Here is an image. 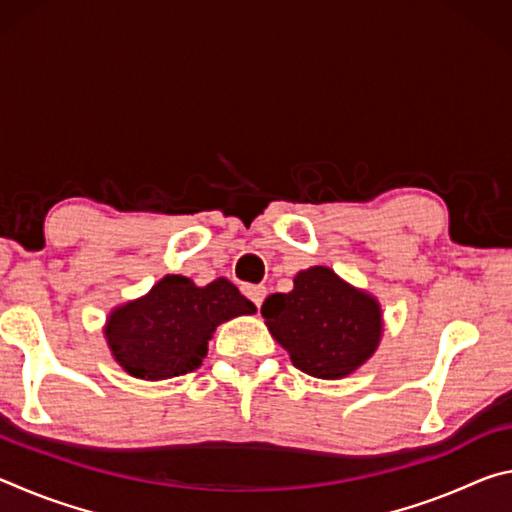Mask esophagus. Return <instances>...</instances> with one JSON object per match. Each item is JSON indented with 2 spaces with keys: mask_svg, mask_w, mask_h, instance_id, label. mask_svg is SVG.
I'll return each instance as SVG.
<instances>
[{
  "mask_svg": "<svg viewBox=\"0 0 512 512\" xmlns=\"http://www.w3.org/2000/svg\"><path fill=\"white\" fill-rule=\"evenodd\" d=\"M244 293L250 298V302H253L255 307H262V302L266 298V287H264V284H246Z\"/></svg>",
  "mask_w": 512,
  "mask_h": 512,
  "instance_id": "esophagus-1",
  "label": "esophagus"
}]
</instances>
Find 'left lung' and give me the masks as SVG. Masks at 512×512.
Here are the masks:
<instances>
[{
    "label": "left lung",
    "instance_id": "8db88e82",
    "mask_svg": "<svg viewBox=\"0 0 512 512\" xmlns=\"http://www.w3.org/2000/svg\"><path fill=\"white\" fill-rule=\"evenodd\" d=\"M262 316L293 366L318 379L352 375L375 354L384 329L379 302L327 266L300 271L289 293L264 300Z\"/></svg>",
    "mask_w": 512,
    "mask_h": 512
}]
</instances>
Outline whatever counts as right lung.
I'll list each match as a JSON object with an SVG mask.
<instances>
[{
	"instance_id": "right-lung-1",
	"label": "right lung",
	"mask_w": 512,
	"mask_h": 512,
	"mask_svg": "<svg viewBox=\"0 0 512 512\" xmlns=\"http://www.w3.org/2000/svg\"><path fill=\"white\" fill-rule=\"evenodd\" d=\"M255 311L225 277L196 287L185 275H167L146 296L112 311L103 332L128 375L160 381L196 370L214 329Z\"/></svg>"
}]
</instances>
